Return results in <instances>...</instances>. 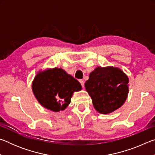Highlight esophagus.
I'll list each match as a JSON object with an SVG mask.
<instances>
[{
    "label": "esophagus",
    "mask_w": 155,
    "mask_h": 155,
    "mask_svg": "<svg viewBox=\"0 0 155 155\" xmlns=\"http://www.w3.org/2000/svg\"><path fill=\"white\" fill-rule=\"evenodd\" d=\"M79 82L81 84V86H82V87H84V84H85V83H84V81L83 80H80Z\"/></svg>",
    "instance_id": "obj_1"
}]
</instances>
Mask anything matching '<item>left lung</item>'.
I'll use <instances>...</instances> for the list:
<instances>
[{
    "mask_svg": "<svg viewBox=\"0 0 155 155\" xmlns=\"http://www.w3.org/2000/svg\"><path fill=\"white\" fill-rule=\"evenodd\" d=\"M128 76L118 68L97 67L85 83L94 108L108 114L121 107L128 94Z\"/></svg>",
    "mask_w": 155,
    "mask_h": 155,
    "instance_id": "left-lung-1",
    "label": "left lung"
}]
</instances>
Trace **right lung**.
Instances as JSON below:
<instances>
[{
    "instance_id": "1",
    "label": "right lung",
    "mask_w": 155,
    "mask_h": 155,
    "mask_svg": "<svg viewBox=\"0 0 155 155\" xmlns=\"http://www.w3.org/2000/svg\"><path fill=\"white\" fill-rule=\"evenodd\" d=\"M81 89L77 79L59 68L39 71L32 82V90L38 101L54 112L66 109L73 93Z\"/></svg>"
}]
</instances>
